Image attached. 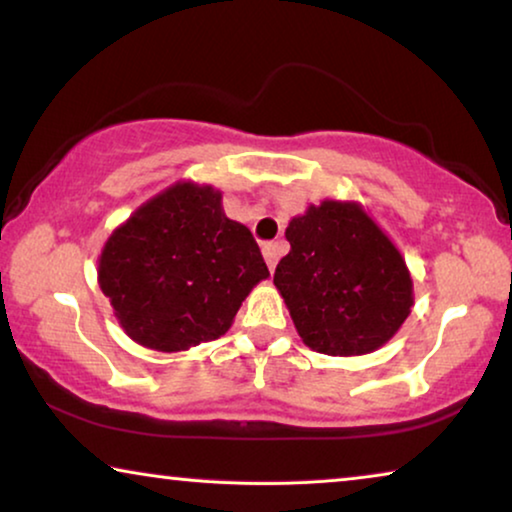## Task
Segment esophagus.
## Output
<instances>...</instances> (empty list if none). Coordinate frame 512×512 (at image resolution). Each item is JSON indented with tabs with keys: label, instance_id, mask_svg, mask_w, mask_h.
I'll return each mask as SVG.
<instances>
[{
	"label": "esophagus",
	"instance_id": "1",
	"mask_svg": "<svg viewBox=\"0 0 512 512\" xmlns=\"http://www.w3.org/2000/svg\"><path fill=\"white\" fill-rule=\"evenodd\" d=\"M262 253H264V259H266V266H269V271L276 269V264H278V246H276V243H264Z\"/></svg>",
	"mask_w": 512,
	"mask_h": 512
}]
</instances>
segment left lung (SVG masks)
Segmentation results:
<instances>
[{"label": "left lung", "instance_id": "1", "mask_svg": "<svg viewBox=\"0 0 512 512\" xmlns=\"http://www.w3.org/2000/svg\"><path fill=\"white\" fill-rule=\"evenodd\" d=\"M292 250L273 285L312 352L361 356L386 345L414 305L400 250L356 202L324 200L289 220Z\"/></svg>", "mask_w": 512, "mask_h": 512}]
</instances>
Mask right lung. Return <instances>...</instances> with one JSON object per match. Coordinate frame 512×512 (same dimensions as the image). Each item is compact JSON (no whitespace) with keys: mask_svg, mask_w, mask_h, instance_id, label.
<instances>
[{"mask_svg":"<svg viewBox=\"0 0 512 512\" xmlns=\"http://www.w3.org/2000/svg\"><path fill=\"white\" fill-rule=\"evenodd\" d=\"M220 200L216 188L179 181L105 241L98 285L137 345L186 352L220 338L269 276L253 234L225 216Z\"/></svg>","mask_w":512,"mask_h":512,"instance_id":"1","label":"right lung"}]
</instances>
